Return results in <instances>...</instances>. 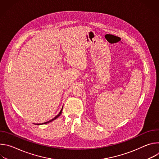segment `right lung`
I'll use <instances>...</instances> for the list:
<instances>
[{
  "label": "right lung",
  "mask_w": 159,
  "mask_h": 159,
  "mask_svg": "<svg viewBox=\"0 0 159 159\" xmlns=\"http://www.w3.org/2000/svg\"><path fill=\"white\" fill-rule=\"evenodd\" d=\"M62 109H63V107H62ZM62 109H61V111H60V112H59V114L58 115H57L55 118H53L52 120H50V121H47V122H45V123H42V124H46V123H50V122H51V121H53L54 120H56L58 116H60V115L61 114V112H62ZM37 125H40V124H37Z\"/></svg>",
  "instance_id": "add662e5"
}]
</instances>
